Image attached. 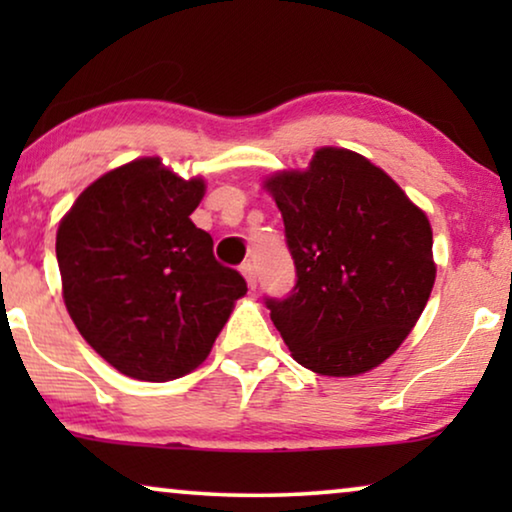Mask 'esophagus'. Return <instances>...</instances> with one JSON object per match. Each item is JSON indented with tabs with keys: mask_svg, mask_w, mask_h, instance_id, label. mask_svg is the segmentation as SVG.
Returning <instances> with one entry per match:
<instances>
[{
	"mask_svg": "<svg viewBox=\"0 0 512 512\" xmlns=\"http://www.w3.org/2000/svg\"><path fill=\"white\" fill-rule=\"evenodd\" d=\"M240 272L244 275V279H247L249 289H256V268H254V263H242Z\"/></svg>",
	"mask_w": 512,
	"mask_h": 512,
	"instance_id": "34e87169",
	"label": "esophagus"
}]
</instances>
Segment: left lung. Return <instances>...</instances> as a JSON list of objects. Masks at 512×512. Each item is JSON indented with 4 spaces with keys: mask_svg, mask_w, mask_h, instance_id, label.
Segmentation results:
<instances>
[{
    "mask_svg": "<svg viewBox=\"0 0 512 512\" xmlns=\"http://www.w3.org/2000/svg\"><path fill=\"white\" fill-rule=\"evenodd\" d=\"M265 188L296 265L289 296L265 298L291 356L328 377L380 366L415 328L436 282L426 214L387 172L335 146Z\"/></svg>",
    "mask_w": 512,
    "mask_h": 512,
    "instance_id": "1",
    "label": "left lung"
}]
</instances>
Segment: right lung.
<instances>
[{
  "label": "right lung",
  "instance_id": "obj_1",
  "mask_svg": "<svg viewBox=\"0 0 512 512\" xmlns=\"http://www.w3.org/2000/svg\"><path fill=\"white\" fill-rule=\"evenodd\" d=\"M202 179L139 158L93 181L55 237L62 298L83 340L123 375L184 377L212 352L237 298L240 272L214 258L191 214Z\"/></svg>",
  "mask_w": 512,
  "mask_h": 512
}]
</instances>
